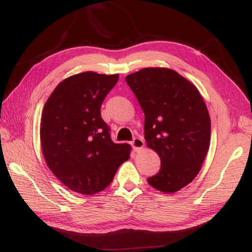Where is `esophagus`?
<instances>
[{"mask_svg":"<svg viewBox=\"0 0 252 252\" xmlns=\"http://www.w3.org/2000/svg\"><path fill=\"white\" fill-rule=\"evenodd\" d=\"M132 146H133V148L135 149L136 152L141 151V149L144 148V141L142 140L141 137H135L134 140L132 141Z\"/></svg>","mask_w":252,"mask_h":252,"instance_id":"1","label":"esophagus"}]
</instances>
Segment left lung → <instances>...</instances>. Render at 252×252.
<instances>
[{"label": "left lung", "mask_w": 252, "mask_h": 252, "mask_svg": "<svg viewBox=\"0 0 252 252\" xmlns=\"http://www.w3.org/2000/svg\"><path fill=\"white\" fill-rule=\"evenodd\" d=\"M126 81L145 115L147 147L161 161L148 184L173 194L199 173L210 146L211 122L205 100L194 84L170 68H143L127 74Z\"/></svg>", "instance_id": "1"}]
</instances>
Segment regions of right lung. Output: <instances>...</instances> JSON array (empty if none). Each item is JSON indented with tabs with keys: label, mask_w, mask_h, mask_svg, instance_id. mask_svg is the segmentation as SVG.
Listing matches in <instances>:
<instances>
[{
	"label": "right lung",
	"mask_w": 252,
	"mask_h": 252,
	"mask_svg": "<svg viewBox=\"0 0 252 252\" xmlns=\"http://www.w3.org/2000/svg\"><path fill=\"white\" fill-rule=\"evenodd\" d=\"M119 74L85 71L66 78L47 98L40 125L47 167L69 189L94 195L108 186L131 146L111 141L100 106Z\"/></svg>",
	"instance_id": "obj_1"
}]
</instances>
